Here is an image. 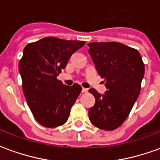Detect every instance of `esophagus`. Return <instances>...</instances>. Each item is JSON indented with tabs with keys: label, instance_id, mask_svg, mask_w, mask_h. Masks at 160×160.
<instances>
[{
	"label": "esophagus",
	"instance_id": "esophagus-1",
	"mask_svg": "<svg viewBox=\"0 0 160 160\" xmlns=\"http://www.w3.org/2000/svg\"><path fill=\"white\" fill-rule=\"evenodd\" d=\"M82 92L83 93H87V92H88V89H87V88H82Z\"/></svg>",
	"mask_w": 160,
	"mask_h": 160
}]
</instances>
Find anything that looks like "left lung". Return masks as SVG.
<instances>
[{"label": "left lung", "instance_id": "8db88e82", "mask_svg": "<svg viewBox=\"0 0 160 160\" xmlns=\"http://www.w3.org/2000/svg\"><path fill=\"white\" fill-rule=\"evenodd\" d=\"M88 46L107 88L103 95L95 89L89 90L95 98V104L88 111L89 119L100 129L114 130L127 119L140 95L144 62L137 49L121 42H93Z\"/></svg>", "mask_w": 160, "mask_h": 160}]
</instances>
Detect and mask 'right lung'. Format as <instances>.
<instances>
[{
  "label": "right lung",
  "instance_id": "obj_1",
  "mask_svg": "<svg viewBox=\"0 0 160 160\" xmlns=\"http://www.w3.org/2000/svg\"><path fill=\"white\" fill-rule=\"evenodd\" d=\"M85 41L47 37L25 47L19 62L22 89L33 117L46 128L66 122L71 108L81 92L80 85H63L56 77Z\"/></svg>",
  "mask_w": 160,
  "mask_h": 160
}]
</instances>
